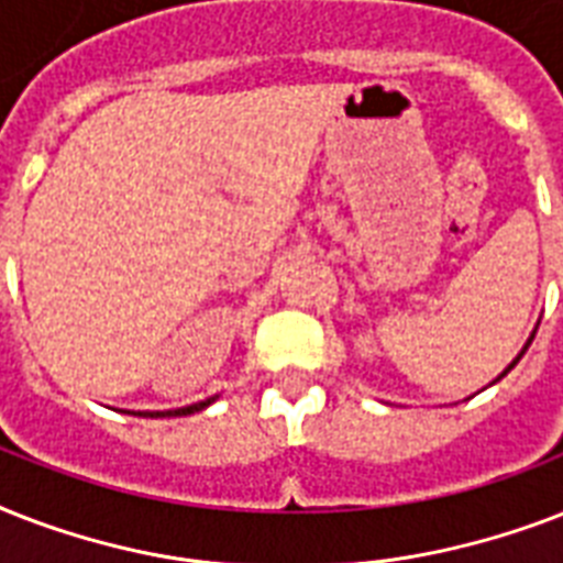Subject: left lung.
I'll use <instances>...</instances> for the list:
<instances>
[{"mask_svg": "<svg viewBox=\"0 0 563 563\" xmlns=\"http://www.w3.org/2000/svg\"><path fill=\"white\" fill-rule=\"evenodd\" d=\"M532 339H534V335H529V342H526V347H523V351H520V356H523V353H526V351H529V344H532ZM520 356H517V360H515V362H511V365H508V368H506V371H503V374H499V376H497V379H503V376H506V374H508V371L515 368L517 362H520Z\"/></svg>", "mask_w": 563, "mask_h": 563, "instance_id": "obj_1", "label": "left lung"}]
</instances>
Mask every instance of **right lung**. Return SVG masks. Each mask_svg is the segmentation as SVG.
<instances>
[{
	"label": "right lung",
	"mask_w": 563,
	"mask_h": 563,
	"mask_svg": "<svg viewBox=\"0 0 563 563\" xmlns=\"http://www.w3.org/2000/svg\"><path fill=\"white\" fill-rule=\"evenodd\" d=\"M212 400H216V397H210V400H201V402H192V406H184V409H169V411H136V415H143V418H180V415H192V411L207 409V406H210Z\"/></svg>",
	"instance_id": "1"
}]
</instances>
